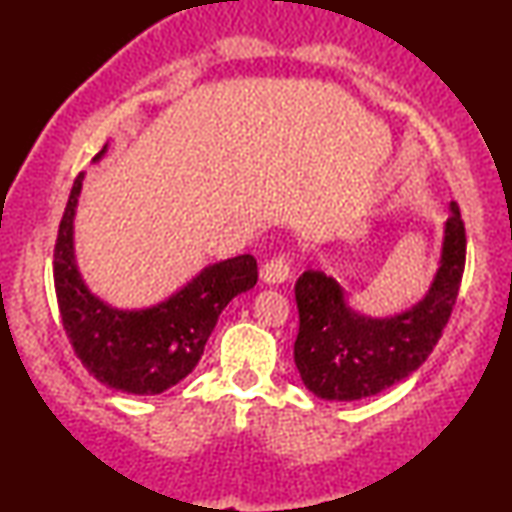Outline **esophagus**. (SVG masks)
Returning <instances> with one entry per match:
<instances>
[{
	"instance_id": "34e87169",
	"label": "esophagus",
	"mask_w": 512,
	"mask_h": 512,
	"mask_svg": "<svg viewBox=\"0 0 512 512\" xmlns=\"http://www.w3.org/2000/svg\"><path fill=\"white\" fill-rule=\"evenodd\" d=\"M289 277H291V261L289 256L284 254L270 258V261L261 268V279L265 284H282Z\"/></svg>"
}]
</instances>
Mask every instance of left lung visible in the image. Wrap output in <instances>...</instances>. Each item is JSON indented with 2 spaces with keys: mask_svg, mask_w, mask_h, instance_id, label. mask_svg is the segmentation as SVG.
I'll return each mask as SVG.
<instances>
[{
  "mask_svg": "<svg viewBox=\"0 0 512 512\" xmlns=\"http://www.w3.org/2000/svg\"><path fill=\"white\" fill-rule=\"evenodd\" d=\"M466 265V228L450 205L443 256L429 293L408 312L370 319L347 305L333 277L305 270L296 282L300 328L293 359L305 387L326 401H359L405 380L429 359L457 303Z\"/></svg>",
  "mask_w": 512,
  "mask_h": 512,
  "instance_id": "8db88e82",
  "label": "left lung"
}]
</instances>
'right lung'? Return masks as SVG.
<instances>
[{"label": "right lung", "instance_id": "right-lung-1", "mask_svg": "<svg viewBox=\"0 0 512 512\" xmlns=\"http://www.w3.org/2000/svg\"><path fill=\"white\" fill-rule=\"evenodd\" d=\"M107 146L97 153L100 160ZM83 174L74 179L53 254L55 296L74 354L90 375L111 389L153 396L198 366L219 314L237 293L254 289L251 254L214 263L184 289L149 310H114L88 291L74 261V212Z\"/></svg>", "mask_w": 512, "mask_h": 512}]
</instances>
